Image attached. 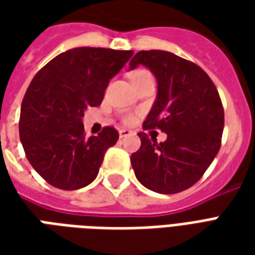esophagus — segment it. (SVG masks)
Returning <instances> with one entry per match:
<instances>
[{
	"mask_svg": "<svg viewBox=\"0 0 255 255\" xmlns=\"http://www.w3.org/2000/svg\"><path fill=\"white\" fill-rule=\"evenodd\" d=\"M119 135H120V138H126L128 135H131V131L129 129H126V128H123L119 131Z\"/></svg>",
	"mask_w": 255,
	"mask_h": 255,
	"instance_id": "1",
	"label": "esophagus"
}]
</instances>
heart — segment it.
Here are the masks:
<instances>
[{"label": "heart", "instance_id": "heart-1", "mask_svg": "<svg viewBox=\"0 0 255 255\" xmlns=\"http://www.w3.org/2000/svg\"><path fill=\"white\" fill-rule=\"evenodd\" d=\"M147 73H150V72H149V71H146V69H138V71H135V72L132 73L131 79L139 78V76H143V75H147ZM124 122H126V123H132L133 122L132 115H127V116H124Z\"/></svg>", "mask_w": 255, "mask_h": 255}]
</instances>
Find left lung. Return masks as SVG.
<instances>
[{
	"instance_id": "left-lung-1",
	"label": "left lung",
	"mask_w": 255,
	"mask_h": 255,
	"mask_svg": "<svg viewBox=\"0 0 255 255\" xmlns=\"http://www.w3.org/2000/svg\"><path fill=\"white\" fill-rule=\"evenodd\" d=\"M138 65L149 68L158 84L143 129L158 128L168 138L157 143L138 133L140 147L131 154L135 176L151 191H184L202 177L221 146L224 108L219 91L202 68L173 53L140 50L129 69Z\"/></svg>"
}]
</instances>
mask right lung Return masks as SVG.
<instances>
[{"label":"right lung","instance_id":"obj_1","mask_svg":"<svg viewBox=\"0 0 255 255\" xmlns=\"http://www.w3.org/2000/svg\"><path fill=\"white\" fill-rule=\"evenodd\" d=\"M132 50L75 47L38 71L25 91L19 120L20 140L32 168L49 184L78 190L94 180L105 151L119 132L104 127L87 138L82 117L101 105L115 75L132 57Z\"/></svg>","mask_w":255,"mask_h":255}]
</instances>
